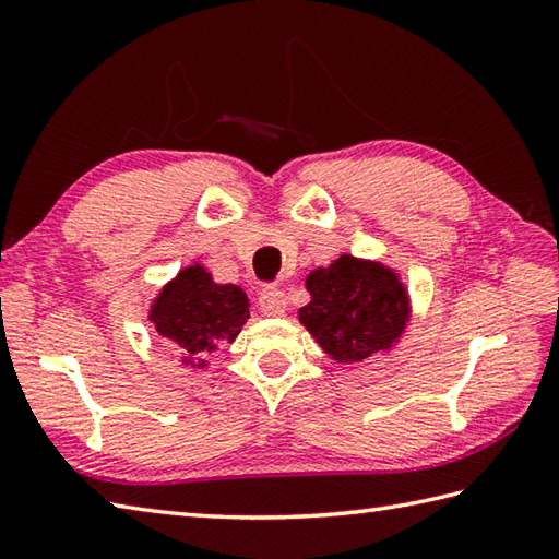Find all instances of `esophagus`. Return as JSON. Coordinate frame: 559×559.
<instances>
[{"instance_id":"esophagus-1","label":"esophagus","mask_w":559,"mask_h":559,"mask_svg":"<svg viewBox=\"0 0 559 559\" xmlns=\"http://www.w3.org/2000/svg\"><path fill=\"white\" fill-rule=\"evenodd\" d=\"M259 307L266 317H281L288 307L286 293H283L281 288H264L259 295Z\"/></svg>"}]
</instances>
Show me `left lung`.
Instances as JSON below:
<instances>
[{
	"label": "left lung",
	"mask_w": 559,
	"mask_h": 559,
	"mask_svg": "<svg viewBox=\"0 0 559 559\" xmlns=\"http://www.w3.org/2000/svg\"><path fill=\"white\" fill-rule=\"evenodd\" d=\"M305 288L310 302L300 307V324L343 365L391 350L411 322L406 283L382 261L341 254L307 273Z\"/></svg>",
	"instance_id": "1"
}]
</instances>
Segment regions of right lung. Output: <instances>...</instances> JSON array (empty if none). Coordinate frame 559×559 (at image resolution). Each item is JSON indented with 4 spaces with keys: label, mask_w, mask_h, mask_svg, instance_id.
<instances>
[{
    "label": "right lung",
    "mask_w": 559,
    "mask_h": 559,
    "mask_svg": "<svg viewBox=\"0 0 559 559\" xmlns=\"http://www.w3.org/2000/svg\"><path fill=\"white\" fill-rule=\"evenodd\" d=\"M247 319V293L233 283H216L199 261L165 283L148 310V322L165 348L199 370L218 346L237 338Z\"/></svg>",
    "instance_id": "1"
}]
</instances>
